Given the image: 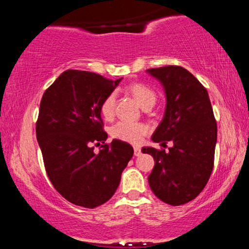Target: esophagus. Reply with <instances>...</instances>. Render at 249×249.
Returning a JSON list of instances; mask_svg holds the SVG:
<instances>
[{"label": "esophagus", "instance_id": "34e87169", "mask_svg": "<svg viewBox=\"0 0 249 249\" xmlns=\"http://www.w3.org/2000/svg\"><path fill=\"white\" fill-rule=\"evenodd\" d=\"M133 151H134V156H136V157L141 156V153H142L141 147H139V146H134L133 147Z\"/></svg>", "mask_w": 249, "mask_h": 249}]
</instances>
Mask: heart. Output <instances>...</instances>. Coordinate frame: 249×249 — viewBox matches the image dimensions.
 I'll use <instances>...</instances> for the list:
<instances>
[{"label":"heart","mask_w":249,"mask_h":249,"mask_svg":"<svg viewBox=\"0 0 249 249\" xmlns=\"http://www.w3.org/2000/svg\"><path fill=\"white\" fill-rule=\"evenodd\" d=\"M131 93L134 96V98L138 101L142 107H150L153 105L156 102V93L153 90H151L147 85L142 83H134L130 85ZM116 108V93L111 92L103 99L101 104V113L105 119H111L115 115ZM148 132L147 125L142 123H134L121 121L112 125L110 128V136L113 139L130 142V144H139L142 141L146 133Z\"/></svg>","instance_id":"heart-1"}]
</instances>
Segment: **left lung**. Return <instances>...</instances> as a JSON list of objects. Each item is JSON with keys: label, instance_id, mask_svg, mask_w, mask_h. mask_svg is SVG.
Here are the masks:
<instances>
[{"label": "left lung", "instance_id": "obj_1", "mask_svg": "<svg viewBox=\"0 0 249 249\" xmlns=\"http://www.w3.org/2000/svg\"><path fill=\"white\" fill-rule=\"evenodd\" d=\"M166 93L164 118L152 141L164 148L142 147L153 157L148 184L157 198L172 206L187 204L206 186L214 166L218 128L207 90L190 71L178 65L148 69Z\"/></svg>", "mask_w": 249, "mask_h": 249}]
</instances>
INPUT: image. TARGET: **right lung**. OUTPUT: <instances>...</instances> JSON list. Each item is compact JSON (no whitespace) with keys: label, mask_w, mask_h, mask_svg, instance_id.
<instances>
[{"label":"right lung","mask_w":249,"mask_h":249,"mask_svg":"<svg viewBox=\"0 0 249 249\" xmlns=\"http://www.w3.org/2000/svg\"><path fill=\"white\" fill-rule=\"evenodd\" d=\"M119 82L67 70L43 93L36 137L45 171L57 192L77 206L95 208L107 202L133 156L127 142H105L101 104ZM92 143L101 145L98 154Z\"/></svg>","instance_id":"add662e5"}]
</instances>
